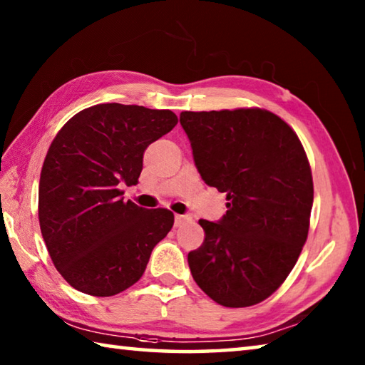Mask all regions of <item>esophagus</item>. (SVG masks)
Returning <instances> with one entry per match:
<instances>
[{"label":"esophagus","mask_w":365,"mask_h":365,"mask_svg":"<svg viewBox=\"0 0 365 365\" xmlns=\"http://www.w3.org/2000/svg\"><path fill=\"white\" fill-rule=\"evenodd\" d=\"M188 220H191V217H190V215H187V214L175 215V227H180V225L185 224V222H188Z\"/></svg>","instance_id":"1"}]
</instances>
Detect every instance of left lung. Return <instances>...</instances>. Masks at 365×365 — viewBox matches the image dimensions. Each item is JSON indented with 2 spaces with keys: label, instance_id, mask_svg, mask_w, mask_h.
Segmentation results:
<instances>
[{
  "label": "left lung",
  "instance_id": "1",
  "mask_svg": "<svg viewBox=\"0 0 365 365\" xmlns=\"http://www.w3.org/2000/svg\"><path fill=\"white\" fill-rule=\"evenodd\" d=\"M201 178L227 195L205 242L188 252L202 292L225 307L257 304L294 267L306 243L312 174L298 135L265 109L180 114Z\"/></svg>",
  "mask_w": 365,
  "mask_h": 365
}]
</instances>
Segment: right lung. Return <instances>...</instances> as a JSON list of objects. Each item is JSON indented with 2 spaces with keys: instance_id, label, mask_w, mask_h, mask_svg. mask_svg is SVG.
<instances>
[{
  "instance_id": "obj_1",
  "label": "right lung",
  "mask_w": 365,
  "mask_h": 365,
  "mask_svg": "<svg viewBox=\"0 0 365 365\" xmlns=\"http://www.w3.org/2000/svg\"><path fill=\"white\" fill-rule=\"evenodd\" d=\"M168 109L106 103L80 110L45 158L38 219L54 267L78 292L114 296L140 280L151 251L174 225L169 209L123 201L143 153L177 125Z\"/></svg>"
}]
</instances>
